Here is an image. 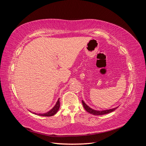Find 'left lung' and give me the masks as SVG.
<instances>
[{
  "label": "left lung",
  "instance_id": "obj_1",
  "mask_svg": "<svg viewBox=\"0 0 146 146\" xmlns=\"http://www.w3.org/2000/svg\"><path fill=\"white\" fill-rule=\"evenodd\" d=\"M82 104H83V106L84 108L86 110V111H88V113H90V114H93V115H96V116H98V115H103V114H108L111 113L113 111H114L117 107L116 108H114L112 109H110V110H102V111H98V110H95L91 108L89 106H88L84 101L82 100Z\"/></svg>",
  "mask_w": 146,
  "mask_h": 146
}]
</instances>
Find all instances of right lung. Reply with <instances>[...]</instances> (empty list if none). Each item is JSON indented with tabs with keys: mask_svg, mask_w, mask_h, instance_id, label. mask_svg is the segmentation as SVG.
Masks as SVG:
<instances>
[{
	"mask_svg": "<svg viewBox=\"0 0 146 146\" xmlns=\"http://www.w3.org/2000/svg\"><path fill=\"white\" fill-rule=\"evenodd\" d=\"M60 99H58V100H57L56 103L55 104V105L49 111H48L46 113H43V114H41V113H33L35 114H37V115L39 116H52L53 115H54L56 113V112L58 111V110L60 108Z\"/></svg>",
	"mask_w": 146,
	"mask_h": 146,
	"instance_id": "1",
	"label": "right lung"
}]
</instances>
